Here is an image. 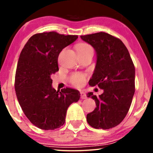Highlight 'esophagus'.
<instances>
[{
  "instance_id": "1",
  "label": "esophagus",
  "mask_w": 153,
  "mask_h": 153,
  "mask_svg": "<svg viewBox=\"0 0 153 153\" xmlns=\"http://www.w3.org/2000/svg\"><path fill=\"white\" fill-rule=\"evenodd\" d=\"M80 94H81V99H85L86 98V94H85V93L84 91H81L80 92Z\"/></svg>"
}]
</instances>
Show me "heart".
Wrapping results in <instances>:
<instances>
[{"label": "heart", "instance_id": "heart-1", "mask_svg": "<svg viewBox=\"0 0 153 153\" xmlns=\"http://www.w3.org/2000/svg\"><path fill=\"white\" fill-rule=\"evenodd\" d=\"M78 53H83V52L93 51V48L87 44H81L77 46L76 47ZM85 76L82 74H75L71 77V82L75 85H82L85 83Z\"/></svg>", "mask_w": 153, "mask_h": 153}]
</instances>
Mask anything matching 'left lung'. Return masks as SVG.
Wrapping results in <instances>:
<instances>
[{
  "mask_svg": "<svg viewBox=\"0 0 153 153\" xmlns=\"http://www.w3.org/2000/svg\"><path fill=\"white\" fill-rule=\"evenodd\" d=\"M81 38L94 48L97 56L89 85H97L104 91L99 96L87 93L97 106L87 114L88 123L95 129L112 128L122 122L131 106L135 92L134 65L120 39L103 32Z\"/></svg>",
  "mask_w": 153,
  "mask_h": 153,
  "instance_id": "8db88e82",
  "label": "left lung"
}]
</instances>
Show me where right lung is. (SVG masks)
<instances>
[{
	"label": "right lung",
	"mask_w": 153,
	"mask_h": 153,
	"mask_svg": "<svg viewBox=\"0 0 153 153\" xmlns=\"http://www.w3.org/2000/svg\"><path fill=\"white\" fill-rule=\"evenodd\" d=\"M77 38L56 32L37 33L21 52L14 85L16 97L26 116L39 129L53 130L63 125L68 107L81 97L79 91L70 88L56 91L51 79L58 71L60 51Z\"/></svg>",
	"instance_id": "1"
}]
</instances>
